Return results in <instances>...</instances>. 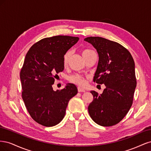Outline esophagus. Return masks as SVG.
I'll list each match as a JSON object with an SVG mask.
<instances>
[{"mask_svg": "<svg viewBox=\"0 0 151 151\" xmlns=\"http://www.w3.org/2000/svg\"><path fill=\"white\" fill-rule=\"evenodd\" d=\"M78 91H79V93H80V92H83V93H85V92H86L85 89L80 88V87H78Z\"/></svg>", "mask_w": 151, "mask_h": 151, "instance_id": "34e87169", "label": "esophagus"}]
</instances>
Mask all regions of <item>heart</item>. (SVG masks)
Listing matches in <instances>:
<instances>
[{
	"mask_svg": "<svg viewBox=\"0 0 151 151\" xmlns=\"http://www.w3.org/2000/svg\"><path fill=\"white\" fill-rule=\"evenodd\" d=\"M91 52L93 51H91L90 50L86 49L83 50V52H82V55H83V56L84 57L86 55H87L88 54H89V53H91ZM69 57H70V53L67 52L64 55V57H63V64L64 65L67 64L68 63V59H69ZM69 81L71 82V83H73L81 86H84L86 84V77L80 74H74V75L71 76L69 77Z\"/></svg>",
	"mask_w": 151,
	"mask_h": 151,
	"instance_id": "1",
	"label": "heart"
}]
</instances>
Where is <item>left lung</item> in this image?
I'll return each instance as SVG.
<instances>
[{
  "instance_id": "left-lung-1",
  "label": "left lung",
  "mask_w": 151,
  "mask_h": 151,
  "mask_svg": "<svg viewBox=\"0 0 151 151\" xmlns=\"http://www.w3.org/2000/svg\"><path fill=\"white\" fill-rule=\"evenodd\" d=\"M84 41L98 53L93 81L106 86L101 94L91 91L93 101L88 106L89 115L99 125L113 126L125 117L133 102L137 84L134 60L128 50L116 42L93 36Z\"/></svg>"
}]
</instances>
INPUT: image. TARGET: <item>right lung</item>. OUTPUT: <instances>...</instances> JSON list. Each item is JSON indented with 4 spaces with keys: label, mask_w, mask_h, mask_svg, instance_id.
<instances>
[{
    "label": "right lung",
    "mask_w": 151,
    "mask_h": 151,
    "mask_svg": "<svg viewBox=\"0 0 151 151\" xmlns=\"http://www.w3.org/2000/svg\"><path fill=\"white\" fill-rule=\"evenodd\" d=\"M78 37L55 36L40 40L26 53L20 72L22 98L30 116L39 124L53 127L65 115L77 87L67 84L62 90L53 89L57 74L64 69L63 57L78 42Z\"/></svg>",
    "instance_id": "right-lung-1"
}]
</instances>
